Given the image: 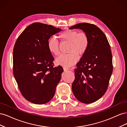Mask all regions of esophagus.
Returning a JSON list of instances; mask_svg holds the SVG:
<instances>
[{"instance_id":"34e87169","label":"esophagus","mask_w":127,"mask_h":127,"mask_svg":"<svg viewBox=\"0 0 127 127\" xmlns=\"http://www.w3.org/2000/svg\"><path fill=\"white\" fill-rule=\"evenodd\" d=\"M63 69H64V71H67V70H69V68H67V67H64L63 68Z\"/></svg>"}]
</instances>
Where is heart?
<instances>
[{
    "instance_id": "obj_1",
    "label": "heart",
    "mask_w": 127,
    "mask_h": 127,
    "mask_svg": "<svg viewBox=\"0 0 127 127\" xmlns=\"http://www.w3.org/2000/svg\"><path fill=\"white\" fill-rule=\"evenodd\" d=\"M59 37L64 41L69 42L68 54L61 56L56 59V63L64 67L74 65L78 60V55H82L86 52L89 45V39L84 32L67 29L61 32ZM49 51L55 56L60 54L59 42L55 37H51L48 42Z\"/></svg>"
}]
</instances>
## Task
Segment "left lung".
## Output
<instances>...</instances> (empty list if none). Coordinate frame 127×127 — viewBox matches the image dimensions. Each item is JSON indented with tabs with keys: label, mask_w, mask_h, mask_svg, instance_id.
<instances>
[{
	"label": "left lung",
	"mask_w": 127,
	"mask_h": 127,
	"mask_svg": "<svg viewBox=\"0 0 127 127\" xmlns=\"http://www.w3.org/2000/svg\"><path fill=\"white\" fill-rule=\"evenodd\" d=\"M80 29L89 39V45L75 69L72 91L75 97L85 104L97 101L105 94L113 71L110 45L101 29L95 25L79 23L69 29Z\"/></svg>",
	"instance_id": "8db88e82"
}]
</instances>
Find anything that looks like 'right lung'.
Listing matches in <instances>:
<instances>
[{"label": "right lung", "instance_id": "obj_1", "mask_svg": "<svg viewBox=\"0 0 127 127\" xmlns=\"http://www.w3.org/2000/svg\"><path fill=\"white\" fill-rule=\"evenodd\" d=\"M62 30L51 25L34 23L24 30L13 50V74L23 97L36 104L49 102L64 71L53 67L54 58L48 47L51 36Z\"/></svg>", "mask_w": 127, "mask_h": 127}]
</instances>
